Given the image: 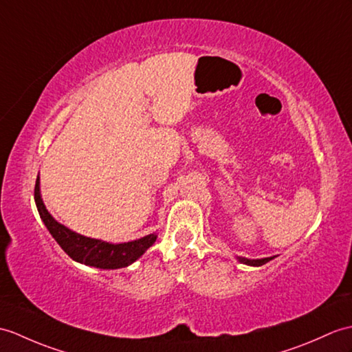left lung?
I'll list each match as a JSON object with an SVG mask.
<instances>
[{"label": "left lung", "mask_w": 352, "mask_h": 352, "mask_svg": "<svg viewBox=\"0 0 352 352\" xmlns=\"http://www.w3.org/2000/svg\"><path fill=\"white\" fill-rule=\"evenodd\" d=\"M274 256H270V258H263V259H248V258H241V256H236V259L240 261V263L246 264V265H253V267H259V265H264L267 264L268 261H272Z\"/></svg>", "instance_id": "left-lung-1"}]
</instances>
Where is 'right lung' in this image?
I'll list each match as a JSON object with an SVG mask.
<instances>
[{
    "label": "right lung",
    "mask_w": 352,
    "mask_h": 352,
    "mask_svg": "<svg viewBox=\"0 0 352 352\" xmlns=\"http://www.w3.org/2000/svg\"><path fill=\"white\" fill-rule=\"evenodd\" d=\"M34 201L38 210L40 219L43 220L45 226L51 235L55 239V241L60 244L61 249L67 253V255L76 261V263L85 264L89 267L103 268V270H116L127 267L138 258H141L145 250L151 248L154 241H156L157 235L150 234L145 235L142 239L127 241V243H106L97 239H89V236H84L80 234H76L75 231L69 230L64 225L58 223L51 216V213L46 210L42 195H40V178L36 179L34 187Z\"/></svg>",
    "instance_id": "obj_1"
}]
</instances>
